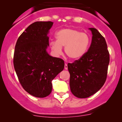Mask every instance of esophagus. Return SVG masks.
<instances>
[{"instance_id":"34e87169","label":"esophagus","mask_w":122,"mask_h":122,"mask_svg":"<svg viewBox=\"0 0 122 122\" xmlns=\"http://www.w3.org/2000/svg\"><path fill=\"white\" fill-rule=\"evenodd\" d=\"M64 68H65V70H67V69H68V66H67V64H65V65H64Z\"/></svg>"}]
</instances>
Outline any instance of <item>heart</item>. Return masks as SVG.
Returning a JSON list of instances; mask_svg holds the SVG:
<instances>
[{
	"instance_id": "b5f03b06",
	"label": "heart",
	"mask_w": 122,
	"mask_h": 122,
	"mask_svg": "<svg viewBox=\"0 0 122 122\" xmlns=\"http://www.w3.org/2000/svg\"><path fill=\"white\" fill-rule=\"evenodd\" d=\"M56 41L50 42V47L55 55L62 53V47L69 58L79 60L87 52L90 43V36L86 33L78 30L66 28L56 34Z\"/></svg>"
}]
</instances>
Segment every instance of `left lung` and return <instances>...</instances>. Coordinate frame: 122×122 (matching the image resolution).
<instances>
[{
	"instance_id": "8db88e82",
	"label": "left lung",
	"mask_w": 122,
	"mask_h": 122,
	"mask_svg": "<svg viewBox=\"0 0 122 122\" xmlns=\"http://www.w3.org/2000/svg\"><path fill=\"white\" fill-rule=\"evenodd\" d=\"M92 32V44L82 58L68 64L71 92L78 98H87L103 87L107 76L110 55L104 38L96 28Z\"/></svg>"
}]
</instances>
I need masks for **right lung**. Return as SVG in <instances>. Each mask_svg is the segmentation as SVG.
Wrapping results in <instances>:
<instances>
[{
	"label": "right lung",
	"instance_id": "obj_1",
	"mask_svg": "<svg viewBox=\"0 0 122 122\" xmlns=\"http://www.w3.org/2000/svg\"><path fill=\"white\" fill-rule=\"evenodd\" d=\"M53 22H35L23 32L17 40L13 65L20 84L30 95L43 98L52 92V80L64 68L61 58L46 52L48 34Z\"/></svg>",
	"mask_w": 122,
	"mask_h": 122
}]
</instances>
